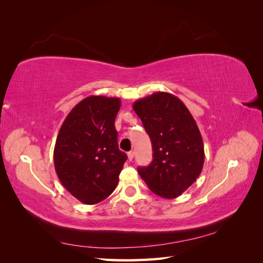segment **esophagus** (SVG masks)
<instances>
[{
    "instance_id": "34e87169",
    "label": "esophagus",
    "mask_w": 263,
    "mask_h": 263,
    "mask_svg": "<svg viewBox=\"0 0 263 263\" xmlns=\"http://www.w3.org/2000/svg\"><path fill=\"white\" fill-rule=\"evenodd\" d=\"M127 156H128V160L132 161L133 159H134V151H129V153L127 154Z\"/></svg>"
}]
</instances>
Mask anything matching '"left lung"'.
Listing matches in <instances>:
<instances>
[{"instance_id": "1", "label": "left lung", "mask_w": 263, "mask_h": 263, "mask_svg": "<svg viewBox=\"0 0 263 263\" xmlns=\"http://www.w3.org/2000/svg\"><path fill=\"white\" fill-rule=\"evenodd\" d=\"M153 145V161L138 168L150 191L164 198H176L193 184L204 164L200 129L180 99L156 92L134 103Z\"/></svg>"}]
</instances>
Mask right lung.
<instances>
[{"instance_id": "1", "label": "right lung", "mask_w": 263, "mask_h": 263, "mask_svg": "<svg viewBox=\"0 0 263 263\" xmlns=\"http://www.w3.org/2000/svg\"><path fill=\"white\" fill-rule=\"evenodd\" d=\"M118 98L87 97L71 109L53 150L57 176L79 201L97 204L112 194L127 156L118 149Z\"/></svg>"}]
</instances>
